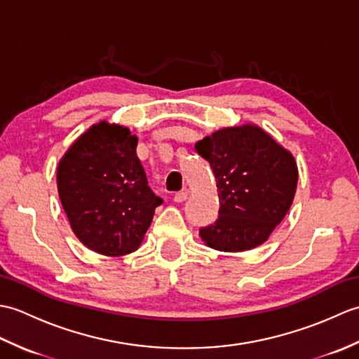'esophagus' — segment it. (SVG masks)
I'll return each instance as SVG.
<instances>
[{"instance_id":"obj_1","label":"esophagus","mask_w":359,"mask_h":359,"mask_svg":"<svg viewBox=\"0 0 359 359\" xmlns=\"http://www.w3.org/2000/svg\"><path fill=\"white\" fill-rule=\"evenodd\" d=\"M187 197H188L187 191H180V193H177V194L174 196V202L175 203H182V202L187 201Z\"/></svg>"}]
</instances>
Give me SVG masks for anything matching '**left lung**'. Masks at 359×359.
<instances>
[{"mask_svg":"<svg viewBox=\"0 0 359 359\" xmlns=\"http://www.w3.org/2000/svg\"><path fill=\"white\" fill-rule=\"evenodd\" d=\"M196 151L211 166L220 203L216 222L199 231L205 245L226 253L262 245L294 199L292 152L253 123L219 129Z\"/></svg>","mask_w":359,"mask_h":359,"instance_id":"1","label":"left lung"}]
</instances>
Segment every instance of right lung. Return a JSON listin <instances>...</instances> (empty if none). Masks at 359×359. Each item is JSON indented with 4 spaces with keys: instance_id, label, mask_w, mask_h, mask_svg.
I'll list each match as a JSON object with an SVG mask.
<instances>
[{
    "instance_id": "obj_1",
    "label": "right lung",
    "mask_w": 359,
    "mask_h": 359,
    "mask_svg": "<svg viewBox=\"0 0 359 359\" xmlns=\"http://www.w3.org/2000/svg\"><path fill=\"white\" fill-rule=\"evenodd\" d=\"M137 135L106 120L90 126L57 168L58 196L74 234L103 256L133 253L163 201L151 191Z\"/></svg>"
}]
</instances>
